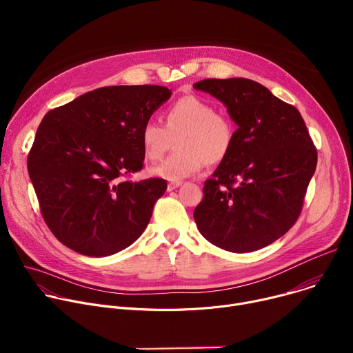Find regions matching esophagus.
<instances>
[{
	"instance_id": "obj_1",
	"label": "esophagus",
	"mask_w": 353,
	"mask_h": 353,
	"mask_svg": "<svg viewBox=\"0 0 353 353\" xmlns=\"http://www.w3.org/2000/svg\"><path fill=\"white\" fill-rule=\"evenodd\" d=\"M183 183L181 181H170L169 184H168V190L169 191H173V190H176L177 187H180Z\"/></svg>"
}]
</instances>
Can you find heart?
Returning <instances> with one entry per match:
<instances>
[{
  "label": "heart",
  "mask_w": 353,
  "mask_h": 353,
  "mask_svg": "<svg viewBox=\"0 0 353 353\" xmlns=\"http://www.w3.org/2000/svg\"><path fill=\"white\" fill-rule=\"evenodd\" d=\"M176 141L177 152L168 157L150 174L169 181H181L201 172L204 162L215 165L226 159L234 142V125L216 109L194 94H187L168 109L166 125L148 120L139 131V143L146 159H161Z\"/></svg>",
  "instance_id": "heart-1"
}]
</instances>
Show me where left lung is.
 <instances>
[{
	"mask_svg": "<svg viewBox=\"0 0 353 353\" xmlns=\"http://www.w3.org/2000/svg\"><path fill=\"white\" fill-rule=\"evenodd\" d=\"M222 102L237 124L230 154L205 181L194 210L212 244L248 253L283 236L297 221L316 172L317 149L299 110L245 78L192 85Z\"/></svg>",
	"mask_w": 353,
	"mask_h": 353,
	"instance_id": "8db88e82",
	"label": "left lung"
}]
</instances>
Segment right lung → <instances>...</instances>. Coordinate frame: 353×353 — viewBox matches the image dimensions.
Returning a JSON list of instances; mask_svg holds the SVG:
<instances>
[{"label":"right lung","instance_id":"obj_1","mask_svg":"<svg viewBox=\"0 0 353 353\" xmlns=\"http://www.w3.org/2000/svg\"><path fill=\"white\" fill-rule=\"evenodd\" d=\"M172 90L105 86L50 110L28 157L43 219L68 248L106 257L131 245L165 194L163 179L131 181L142 169L139 131Z\"/></svg>","mask_w":353,"mask_h":353}]
</instances>
